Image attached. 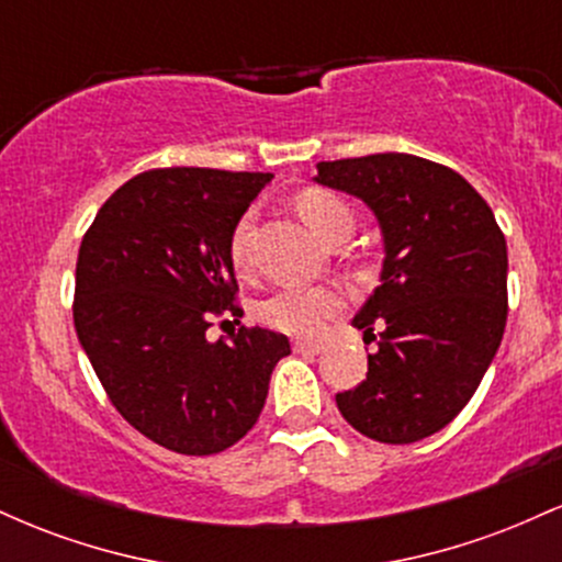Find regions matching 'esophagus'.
<instances>
[{
	"label": "esophagus",
	"instance_id": "1",
	"mask_svg": "<svg viewBox=\"0 0 562 562\" xmlns=\"http://www.w3.org/2000/svg\"><path fill=\"white\" fill-rule=\"evenodd\" d=\"M293 351H295V353H312V357H314V353L325 351V346L314 344V340H295Z\"/></svg>",
	"mask_w": 562,
	"mask_h": 562
}]
</instances>
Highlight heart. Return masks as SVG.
<instances>
[{
	"instance_id": "heart-1",
	"label": "heart",
	"mask_w": 562,
	"mask_h": 562,
	"mask_svg": "<svg viewBox=\"0 0 562 562\" xmlns=\"http://www.w3.org/2000/svg\"><path fill=\"white\" fill-rule=\"evenodd\" d=\"M295 209L306 227L319 237V240L333 243L335 237L351 235L353 214L351 209L335 192L327 190H303L295 198ZM250 216H243L235 224L229 237V256L235 267L245 261V243H248ZM346 299L340 290L325 285H285L274 290L269 299L261 301L259 317L274 330L288 335H301L312 338L322 333L325 322H330L335 314L344 312Z\"/></svg>"
}]
</instances>
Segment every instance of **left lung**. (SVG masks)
I'll return each instance as SVG.
<instances>
[{"mask_svg":"<svg viewBox=\"0 0 562 562\" xmlns=\"http://www.w3.org/2000/svg\"><path fill=\"white\" fill-rule=\"evenodd\" d=\"M314 179L362 198L385 248L380 285L353 317L378 351L367 353V380L335 404L380 443L434 436L470 402L502 344L505 235L473 184L434 160H322Z\"/></svg>","mask_w":562,"mask_h":562,"instance_id":"1","label":"left lung"}]
</instances>
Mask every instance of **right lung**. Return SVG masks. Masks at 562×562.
Segmentation results:
<instances>
[{"label": "right lung", "mask_w": 562, "mask_h": 562, "mask_svg": "<svg viewBox=\"0 0 562 562\" xmlns=\"http://www.w3.org/2000/svg\"><path fill=\"white\" fill-rule=\"evenodd\" d=\"M272 173L150 169L97 211L76 261L74 325L102 389L142 436L177 454H216L254 428L282 333L240 327L229 237Z\"/></svg>", "instance_id": "right-lung-1"}]
</instances>
